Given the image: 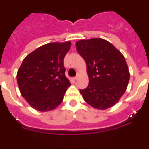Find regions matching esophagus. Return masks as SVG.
Instances as JSON below:
<instances>
[{
  "mask_svg": "<svg viewBox=\"0 0 149 149\" xmlns=\"http://www.w3.org/2000/svg\"><path fill=\"white\" fill-rule=\"evenodd\" d=\"M77 78H78V76H77V77H74V81H77Z\"/></svg>",
  "mask_w": 149,
  "mask_h": 149,
  "instance_id": "1",
  "label": "esophagus"
}]
</instances>
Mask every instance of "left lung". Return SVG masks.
I'll use <instances>...</instances> for the list:
<instances>
[{
  "label": "left lung",
  "instance_id": "8db88e82",
  "mask_svg": "<svg viewBox=\"0 0 149 149\" xmlns=\"http://www.w3.org/2000/svg\"><path fill=\"white\" fill-rule=\"evenodd\" d=\"M76 48L86 62L89 81L87 87L80 90L84 100L98 110L114 106L125 93L130 79L123 54L100 38L77 41Z\"/></svg>",
  "mask_w": 149,
  "mask_h": 149
}]
</instances>
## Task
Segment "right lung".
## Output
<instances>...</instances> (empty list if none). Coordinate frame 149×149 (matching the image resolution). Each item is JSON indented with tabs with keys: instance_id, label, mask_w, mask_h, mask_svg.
<instances>
[{
	"instance_id": "right-lung-1",
	"label": "right lung",
	"mask_w": 149,
	"mask_h": 149,
	"mask_svg": "<svg viewBox=\"0 0 149 149\" xmlns=\"http://www.w3.org/2000/svg\"><path fill=\"white\" fill-rule=\"evenodd\" d=\"M71 42L44 45L24 59L17 72L22 95L33 108L47 112L56 108L71 83L65 75L63 60Z\"/></svg>"
}]
</instances>
